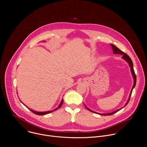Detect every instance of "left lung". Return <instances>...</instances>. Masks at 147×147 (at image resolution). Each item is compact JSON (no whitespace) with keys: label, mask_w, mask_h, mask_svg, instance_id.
<instances>
[{"label":"left lung","mask_w":147,"mask_h":147,"mask_svg":"<svg viewBox=\"0 0 147 147\" xmlns=\"http://www.w3.org/2000/svg\"><path fill=\"white\" fill-rule=\"evenodd\" d=\"M111 47H112V50H113V53L114 54H119V55H123V56H122V58L124 59V60H125V61H126L128 63H129V66H130V69H131V74H132V75H133V79H134V84H133V87H132V89H131V92H130V95H129V99H128V100H127V102H126V103L125 104V105H124V107H125L128 104V103H129V100H130V96H131V93H132V91H133V88L135 87V86H136V74H135V72H134V69H133V61H132V60H131V59H130V57L126 54V53H125L124 52H123V51H121V50H120L118 48H117L116 46H115L114 45H113V44H111ZM85 107H86V108L88 110V111H91V112H93V113H98V114H99V115H103V116H108V115H113V114H114V113H116L117 112H118L119 111H120L121 109H118V110H117V111H114V112H112V113H103V114H102V113H96V112H94V111H91V110H90V109H88L86 105H85Z\"/></svg>","instance_id":"1"}]
</instances>
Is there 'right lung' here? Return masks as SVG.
<instances>
[{
  "mask_svg": "<svg viewBox=\"0 0 147 147\" xmlns=\"http://www.w3.org/2000/svg\"><path fill=\"white\" fill-rule=\"evenodd\" d=\"M63 99H62V100H61V102L60 103V104H59V105L56 108V109H53V111H47V112H36V111H33V110H31V109H30V108H28H28L32 112H33L34 113H35V114H36V115H47V114H48V113H51V112H54L55 111H56V110H57L58 109H59L61 107V105H62V104H63ZM26 106V105H25Z\"/></svg>",
  "mask_w": 147,
  "mask_h": 147,
  "instance_id": "right-lung-1",
  "label": "right lung"
}]
</instances>
